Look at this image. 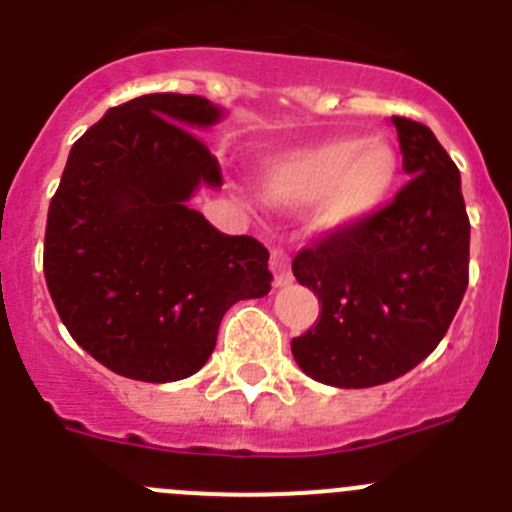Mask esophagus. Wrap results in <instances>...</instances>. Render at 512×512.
Instances as JSON below:
<instances>
[{"mask_svg": "<svg viewBox=\"0 0 512 512\" xmlns=\"http://www.w3.org/2000/svg\"><path fill=\"white\" fill-rule=\"evenodd\" d=\"M270 267H272V275H275V285H278V288L293 283V272H290L288 252L280 250V247H275V250L270 252Z\"/></svg>", "mask_w": 512, "mask_h": 512, "instance_id": "34e87169", "label": "esophagus"}]
</instances>
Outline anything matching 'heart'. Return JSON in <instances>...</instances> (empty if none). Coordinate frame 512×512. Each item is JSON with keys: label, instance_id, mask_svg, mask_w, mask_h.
<instances>
[{"label": "heart", "instance_id": "heart-1", "mask_svg": "<svg viewBox=\"0 0 512 512\" xmlns=\"http://www.w3.org/2000/svg\"><path fill=\"white\" fill-rule=\"evenodd\" d=\"M399 179L394 143L348 133L275 156L262 176V194L278 207L318 202L315 227L346 229L384 209Z\"/></svg>", "mask_w": 512, "mask_h": 512}]
</instances>
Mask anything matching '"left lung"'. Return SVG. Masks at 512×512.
<instances>
[{
	"instance_id": "8db88e82",
	"label": "left lung",
	"mask_w": 512,
	"mask_h": 512,
	"mask_svg": "<svg viewBox=\"0 0 512 512\" xmlns=\"http://www.w3.org/2000/svg\"><path fill=\"white\" fill-rule=\"evenodd\" d=\"M391 121L412 179L374 217L333 229L293 260L321 315L290 348L310 379L338 389L386 384L422 364L470 280L460 171L424 123Z\"/></svg>"
}]
</instances>
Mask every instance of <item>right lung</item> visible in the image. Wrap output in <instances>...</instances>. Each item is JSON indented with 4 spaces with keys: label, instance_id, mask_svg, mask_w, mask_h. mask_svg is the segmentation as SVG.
<instances>
[{
    "label": "right lung",
    "instance_id": "obj_1",
    "mask_svg": "<svg viewBox=\"0 0 512 512\" xmlns=\"http://www.w3.org/2000/svg\"><path fill=\"white\" fill-rule=\"evenodd\" d=\"M222 111L202 95L151 93L116 105L73 143L47 209V290L78 346L126 379L197 374L237 300L270 293V252L224 234L186 202L222 186L191 128Z\"/></svg>",
    "mask_w": 512,
    "mask_h": 512
}]
</instances>
